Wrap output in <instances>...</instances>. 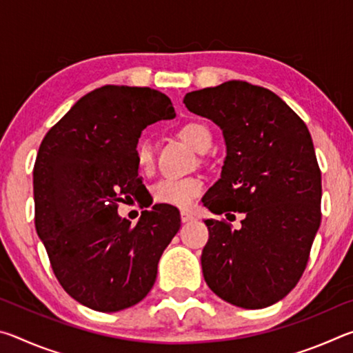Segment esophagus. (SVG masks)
Returning a JSON list of instances; mask_svg holds the SVG:
<instances>
[{"instance_id": "1", "label": "esophagus", "mask_w": 353, "mask_h": 353, "mask_svg": "<svg viewBox=\"0 0 353 353\" xmlns=\"http://www.w3.org/2000/svg\"><path fill=\"white\" fill-rule=\"evenodd\" d=\"M181 219H182V223H190V221L194 219V216L191 213H188V212H182Z\"/></svg>"}]
</instances>
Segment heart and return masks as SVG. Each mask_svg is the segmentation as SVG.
<instances>
[{
  "mask_svg": "<svg viewBox=\"0 0 353 353\" xmlns=\"http://www.w3.org/2000/svg\"><path fill=\"white\" fill-rule=\"evenodd\" d=\"M179 139L193 148L196 152H205L212 146V134L204 124L191 121L185 123L177 130ZM135 160L139 168L143 171H149L152 166L154 157L152 149L148 141H140L135 148ZM204 191V182L199 177H185V179H172L166 177L154 185L152 196L154 201L159 204L187 208L198 196Z\"/></svg>",
  "mask_w": 353,
  "mask_h": 353,
  "instance_id": "obj_1",
  "label": "heart"
}]
</instances>
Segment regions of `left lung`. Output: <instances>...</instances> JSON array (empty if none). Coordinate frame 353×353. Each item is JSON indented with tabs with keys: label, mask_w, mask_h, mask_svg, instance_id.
Listing matches in <instances>:
<instances>
[{
	"label": "left lung",
	"mask_w": 353,
	"mask_h": 353,
	"mask_svg": "<svg viewBox=\"0 0 353 353\" xmlns=\"http://www.w3.org/2000/svg\"><path fill=\"white\" fill-rule=\"evenodd\" d=\"M183 104L223 130L221 179L204 196L214 214H244L240 230L207 219L204 279L232 305L282 301L305 271L321 224V171L308 128L268 88L244 81L185 94Z\"/></svg>",
	"instance_id": "1"
}]
</instances>
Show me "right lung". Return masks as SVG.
I'll use <instances>...</instances> for the list:
<instances>
[{"instance_id":"right-lung-1","label":"right lung","mask_w":353,"mask_h":353,"mask_svg":"<svg viewBox=\"0 0 353 353\" xmlns=\"http://www.w3.org/2000/svg\"><path fill=\"white\" fill-rule=\"evenodd\" d=\"M174 117L162 92L104 85L77 101L41 141L34 165L35 229L59 283L82 305L119 312L154 286L181 213L155 204L130 225L118 204L143 190L135 160L141 130Z\"/></svg>"}]
</instances>
